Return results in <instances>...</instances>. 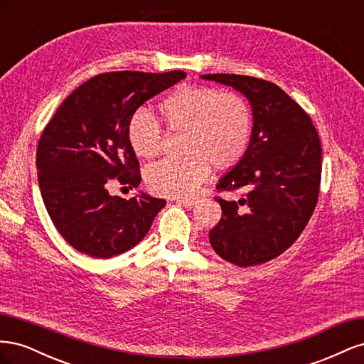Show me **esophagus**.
<instances>
[{
	"mask_svg": "<svg viewBox=\"0 0 364 364\" xmlns=\"http://www.w3.org/2000/svg\"><path fill=\"white\" fill-rule=\"evenodd\" d=\"M176 203H179L185 208H193L197 203V197H179V199H176Z\"/></svg>",
	"mask_w": 364,
	"mask_h": 364,
	"instance_id": "1",
	"label": "esophagus"
}]
</instances>
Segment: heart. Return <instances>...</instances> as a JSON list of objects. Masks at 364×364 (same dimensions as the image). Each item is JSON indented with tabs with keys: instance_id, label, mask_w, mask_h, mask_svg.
Returning <instances> with one entry per match:
<instances>
[{
	"instance_id": "1",
	"label": "heart",
	"mask_w": 364,
	"mask_h": 364,
	"mask_svg": "<svg viewBox=\"0 0 364 364\" xmlns=\"http://www.w3.org/2000/svg\"><path fill=\"white\" fill-rule=\"evenodd\" d=\"M159 114L165 130L182 136L179 151L183 156L147 168L146 183L156 194H193L209 167L217 171L232 168L249 147L252 109L238 94L211 86H179L161 102ZM127 139L138 158L151 159L161 151L164 138L158 121L139 111L130 119Z\"/></svg>"
}]
</instances>
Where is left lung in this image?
Instances as JSON below:
<instances>
[{
    "mask_svg": "<svg viewBox=\"0 0 364 364\" xmlns=\"http://www.w3.org/2000/svg\"><path fill=\"white\" fill-rule=\"evenodd\" d=\"M243 94L253 127L245 156L217 190H243L238 200L215 199L222 218L209 232L218 257L240 267L281 255L302 234L318 196L322 147L311 118L279 86L238 74H203Z\"/></svg>",
    "mask_w": 364,
    "mask_h": 364,
    "instance_id": "8db88e82",
    "label": "left lung"
}]
</instances>
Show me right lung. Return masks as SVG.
Masks as SVG:
<instances>
[{"label": "right lung", "instance_id": "right-lung-1", "mask_svg": "<svg viewBox=\"0 0 364 364\" xmlns=\"http://www.w3.org/2000/svg\"><path fill=\"white\" fill-rule=\"evenodd\" d=\"M183 71H118L95 75L65 98L38 150L36 168L43 205L65 241L92 258H112L136 246L165 206L138 193L111 196L112 179L139 185V162L127 139L136 109L185 79Z\"/></svg>", "mask_w": 364, "mask_h": 364}]
</instances>
